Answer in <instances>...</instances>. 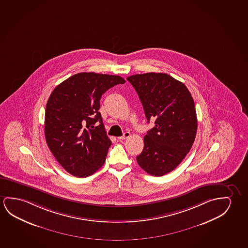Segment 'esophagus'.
Wrapping results in <instances>:
<instances>
[{
    "label": "esophagus",
    "mask_w": 248,
    "mask_h": 248,
    "mask_svg": "<svg viewBox=\"0 0 248 248\" xmlns=\"http://www.w3.org/2000/svg\"><path fill=\"white\" fill-rule=\"evenodd\" d=\"M130 135H131V133H130L129 132H126V133H124V134H123L122 136H121V137H118L117 139H118L119 140H126V139H127V138L130 137Z\"/></svg>",
    "instance_id": "34e87169"
}]
</instances>
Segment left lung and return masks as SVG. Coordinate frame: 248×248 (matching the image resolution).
I'll list each match as a JSON object with an SVG mask.
<instances>
[{
    "instance_id": "left-lung-1",
    "label": "left lung",
    "mask_w": 248,
    "mask_h": 248,
    "mask_svg": "<svg viewBox=\"0 0 248 248\" xmlns=\"http://www.w3.org/2000/svg\"><path fill=\"white\" fill-rule=\"evenodd\" d=\"M126 79L140 96L147 122L155 120V126L144 136L138 163L148 174L162 176L174 170L192 148L198 127L194 101L186 86L169 74H135Z\"/></svg>"
}]
</instances>
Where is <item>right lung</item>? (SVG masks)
Here are the masks:
<instances>
[{"label": "right lung", "instance_id": "add662e5", "mask_svg": "<svg viewBox=\"0 0 248 248\" xmlns=\"http://www.w3.org/2000/svg\"><path fill=\"white\" fill-rule=\"evenodd\" d=\"M125 82L117 75L79 73L52 92L45 109V139L69 174L87 177L104 165L111 140L98 111L100 99L109 88ZM97 121L100 125L94 129Z\"/></svg>", "mask_w": 248, "mask_h": 248}]
</instances>
